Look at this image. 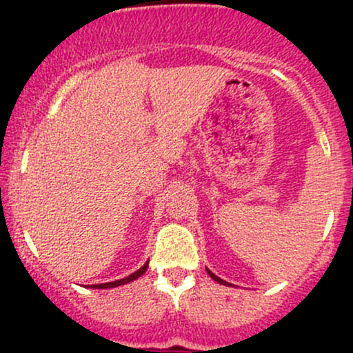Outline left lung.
I'll use <instances>...</instances> for the list:
<instances>
[{"label":"left lung","instance_id":"obj_1","mask_svg":"<svg viewBox=\"0 0 353 353\" xmlns=\"http://www.w3.org/2000/svg\"><path fill=\"white\" fill-rule=\"evenodd\" d=\"M208 272H209V275H210V277H212V279H214V281H216V282H219V283H222V285H228V282H225V281H222V279H219V277H217V275H214L212 272H210V270H208Z\"/></svg>","mask_w":353,"mask_h":353}]
</instances>
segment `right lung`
I'll list each match as a JSON object with an SVG mask.
<instances>
[{
  "label": "right lung",
  "mask_w": 353,
  "mask_h": 353,
  "mask_svg": "<svg viewBox=\"0 0 353 353\" xmlns=\"http://www.w3.org/2000/svg\"><path fill=\"white\" fill-rule=\"evenodd\" d=\"M148 264L149 262H145V264L141 267L139 270H136L134 274H131V275H128V277H124V279H119V281H114V282H106V283H96L94 287H92V289H111V287H117V285H124V283H128V282H131V281H134V279H137V277H141V275H143L145 270H148Z\"/></svg>",
  "instance_id": "right-lung-1"
}]
</instances>
